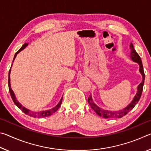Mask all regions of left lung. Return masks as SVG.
Wrapping results in <instances>:
<instances>
[{
  "mask_svg": "<svg viewBox=\"0 0 151 151\" xmlns=\"http://www.w3.org/2000/svg\"><path fill=\"white\" fill-rule=\"evenodd\" d=\"M130 47H131V59L135 63H137L139 65V71L140 74L142 75V81L140 83L139 86L137 87V93L136 95L134 96V99H132L131 103H130L129 105L127 107H125L124 109L120 110V111H108V110H104L103 109H101L100 107H99L97 105H96L95 103H94L92 99L91 96H89L88 99V102L89 104L92 109L94 110V111L98 114L99 116L103 117L105 119H110V118H121V117L126 115L128 112H130L131 110L134 108L135 105L137 104L138 102L140 100V96H141L142 92V88L143 85H144V82L145 78V75L144 73V70H143V66L141 59H140V56L138 55V53L136 52V50H134L133 45L131 43L130 45Z\"/></svg>",
  "mask_w": 151,
  "mask_h": 151,
  "instance_id": "8db88e82",
  "label": "left lung"
}]
</instances>
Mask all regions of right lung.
<instances>
[{
	"instance_id": "add662e5",
	"label": "right lung",
	"mask_w": 151,
	"mask_h": 151,
	"mask_svg": "<svg viewBox=\"0 0 151 151\" xmlns=\"http://www.w3.org/2000/svg\"><path fill=\"white\" fill-rule=\"evenodd\" d=\"M28 43H24V44L22 45V47L20 48V49L17 51L16 52V54L14 55V57L13 58V61L15 59V58H16L17 54L19 52H20V51L24 49V48L27 47L28 46ZM12 65H11V67H12ZM11 69L9 70V92H10V94H11V98L12 99V101H13L14 103L16 104V105L18 106V108H19L20 110H22V111L25 113L27 115H29L30 116H32V117H34V118H44V117H47V116H50L51 114H52L54 112H55L56 111H57L58 109V108L61 105V103H62V101H63V97L61 98L60 101L58 104H57V106H55L54 108L49 109V110H47V111H40V112H33L30 111V110L27 109V108H25L24 106H23L21 104H20L19 101H18L17 99H16V96L14 95V93L13 91L12 90L11 88V78H10V74H11Z\"/></svg>"
}]
</instances>
